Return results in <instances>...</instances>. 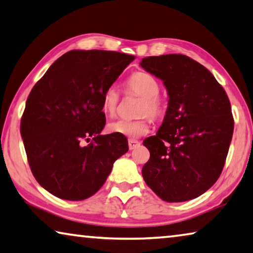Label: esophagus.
<instances>
[{
	"label": "esophagus",
	"instance_id": "34e87169",
	"mask_svg": "<svg viewBox=\"0 0 253 253\" xmlns=\"http://www.w3.org/2000/svg\"><path fill=\"white\" fill-rule=\"evenodd\" d=\"M139 143L138 141H136V139H129V141H128V146H129V150L131 151V150H134V148H136L137 146H139Z\"/></svg>",
	"mask_w": 253,
	"mask_h": 253
}]
</instances>
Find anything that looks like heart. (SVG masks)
Returning a JSON list of instances; mask_svg holds the SVG:
<instances>
[{
    "label": "heart",
    "instance_id": "heart-1",
    "mask_svg": "<svg viewBox=\"0 0 253 253\" xmlns=\"http://www.w3.org/2000/svg\"><path fill=\"white\" fill-rule=\"evenodd\" d=\"M126 93L141 97L138 115L142 117L135 120L117 119L108 125L111 133L125 136L128 138H138L150 131V118H160L166 112V100L159 93L160 82L154 75L147 72H135L128 76L125 82ZM119 93L115 87H108L101 99L102 111L108 116H114L119 103Z\"/></svg>",
    "mask_w": 253,
    "mask_h": 253
}]
</instances>
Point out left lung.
Returning a JSON list of instances; mask_svg holds the SVG:
<instances>
[{
	"label": "left lung",
	"instance_id": "1",
	"mask_svg": "<svg viewBox=\"0 0 253 253\" xmlns=\"http://www.w3.org/2000/svg\"><path fill=\"white\" fill-rule=\"evenodd\" d=\"M141 66L162 80L169 95L161 127L143 142L150 151L143 178L164 202L197 198L225 164L234 128L230 100L214 75L188 56H150Z\"/></svg>",
	"mask_w": 253,
	"mask_h": 253
}]
</instances>
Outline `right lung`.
Returning <instances> with one entry per match:
<instances>
[{
    "mask_svg": "<svg viewBox=\"0 0 253 253\" xmlns=\"http://www.w3.org/2000/svg\"><path fill=\"white\" fill-rule=\"evenodd\" d=\"M134 59L118 51L71 50L35 84L20 131L31 172L51 195L91 197L128 151L125 136L100 135L106 125L101 99Z\"/></svg>",
    "mask_w": 253,
    "mask_h": 253,
    "instance_id": "right-lung-1",
    "label": "right lung"
}]
</instances>
